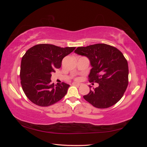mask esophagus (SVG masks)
Masks as SVG:
<instances>
[{"instance_id":"obj_1","label":"esophagus","mask_w":147,"mask_h":147,"mask_svg":"<svg viewBox=\"0 0 147 147\" xmlns=\"http://www.w3.org/2000/svg\"><path fill=\"white\" fill-rule=\"evenodd\" d=\"M72 84L74 86H80V85H81V83H77V82H73Z\"/></svg>"}]
</instances>
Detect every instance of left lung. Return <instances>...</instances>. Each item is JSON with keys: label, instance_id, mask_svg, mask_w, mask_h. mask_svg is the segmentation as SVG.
<instances>
[{"label": "left lung", "instance_id": "left-lung-1", "mask_svg": "<svg viewBox=\"0 0 147 147\" xmlns=\"http://www.w3.org/2000/svg\"><path fill=\"white\" fill-rule=\"evenodd\" d=\"M75 53L87 57L92 69L90 82L99 83L84 99L98 109H106L121 99L128 85V64L117 48L104 43L78 47ZM90 90L91 86L89 85Z\"/></svg>", "mask_w": 147, "mask_h": 147}]
</instances>
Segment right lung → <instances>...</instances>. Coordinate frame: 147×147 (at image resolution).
<instances>
[{
	"label": "right lung",
	"mask_w": 147,
	"mask_h": 147,
	"mask_svg": "<svg viewBox=\"0 0 147 147\" xmlns=\"http://www.w3.org/2000/svg\"><path fill=\"white\" fill-rule=\"evenodd\" d=\"M75 49L39 44L26 52L21 63V84L31 102L38 106L47 107L65 96L70 85L64 82L56 85L51 83V73L61 67L63 59Z\"/></svg>",
	"instance_id": "add662e5"
}]
</instances>
